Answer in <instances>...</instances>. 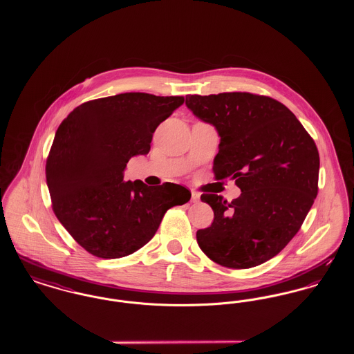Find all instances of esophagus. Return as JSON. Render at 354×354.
Here are the masks:
<instances>
[{
	"label": "esophagus",
	"mask_w": 354,
	"mask_h": 354,
	"mask_svg": "<svg viewBox=\"0 0 354 354\" xmlns=\"http://www.w3.org/2000/svg\"><path fill=\"white\" fill-rule=\"evenodd\" d=\"M199 199H201V195H199V192H196V191H192V192H191V202H199Z\"/></svg>",
	"instance_id": "esophagus-1"
}]
</instances>
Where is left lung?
Listing matches in <instances>:
<instances>
[{
    "mask_svg": "<svg viewBox=\"0 0 354 354\" xmlns=\"http://www.w3.org/2000/svg\"><path fill=\"white\" fill-rule=\"evenodd\" d=\"M187 107L220 135L216 180L241 189L232 202L203 194L214 209L196 232L212 261L245 270L281 252L299 232L319 192L320 156L313 138L281 102L252 93L187 95Z\"/></svg>",
    "mask_w": 354,
    "mask_h": 354,
    "instance_id": "obj_1",
    "label": "left lung"
}]
</instances>
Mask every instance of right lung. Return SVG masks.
<instances>
[{"label": "right lung", "instance_id": "right-lung-1", "mask_svg": "<svg viewBox=\"0 0 354 354\" xmlns=\"http://www.w3.org/2000/svg\"><path fill=\"white\" fill-rule=\"evenodd\" d=\"M183 102L123 93L84 102L59 124L46 160L51 208L93 256L134 253L151 240L171 207L191 199L183 185L123 179L130 158L149 153L156 127Z\"/></svg>", "mask_w": 354, "mask_h": 354}]
</instances>
